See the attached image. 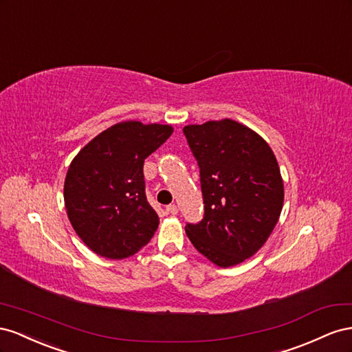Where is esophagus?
Instances as JSON below:
<instances>
[{"label": "esophagus", "instance_id": "34e87169", "mask_svg": "<svg viewBox=\"0 0 352 352\" xmlns=\"http://www.w3.org/2000/svg\"><path fill=\"white\" fill-rule=\"evenodd\" d=\"M166 212L168 214H173V215H177L178 214V206L177 205H168L166 206Z\"/></svg>", "mask_w": 352, "mask_h": 352}]
</instances>
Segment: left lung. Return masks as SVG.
Segmentation results:
<instances>
[{
	"mask_svg": "<svg viewBox=\"0 0 352 352\" xmlns=\"http://www.w3.org/2000/svg\"><path fill=\"white\" fill-rule=\"evenodd\" d=\"M200 168L205 217L187 224L190 242L228 268L264 246L282 214L285 187L273 150L254 129L233 119L183 128Z\"/></svg>",
	"mask_w": 352,
	"mask_h": 352,
	"instance_id": "obj_1",
	"label": "left lung"
}]
</instances>
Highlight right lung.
Returning a JSON list of instances; mask_svg holds the SVG:
<instances>
[{
	"mask_svg": "<svg viewBox=\"0 0 352 352\" xmlns=\"http://www.w3.org/2000/svg\"><path fill=\"white\" fill-rule=\"evenodd\" d=\"M174 128L124 120L87 143L69 165L65 208L75 233L100 256L124 259L137 254L159 226L146 197L144 159Z\"/></svg>",
	"mask_w": 352,
	"mask_h": 352,
	"instance_id": "1",
	"label": "right lung"
}]
</instances>
